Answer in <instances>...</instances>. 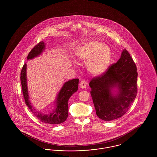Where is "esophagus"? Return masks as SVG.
I'll return each mask as SVG.
<instances>
[{"instance_id":"esophagus-1","label":"esophagus","mask_w":157,"mask_h":157,"mask_svg":"<svg viewBox=\"0 0 157 157\" xmlns=\"http://www.w3.org/2000/svg\"><path fill=\"white\" fill-rule=\"evenodd\" d=\"M86 85H87V83H86V81H81V82H80V83H79V86L82 89H84V88H85L86 87Z\"/></svg>"}]
</instances>
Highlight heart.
<instances>
[{
    "instance_id": "heart-1",
    "label": "heart",
    "mask_w": 157,
    "mask_h": 157,
    "mask_svg": "<svg viewBox=\"0 0 157 157\" xmlns=\"http://www.w3.org/2000/svg\"><path fill=\"white\" fill-rule=\"evenodd\" d=\"M78 59L86 62V68L92 75L99 76L109 67L112 54L110 48L97 40H91L82 44L76 52Z\"/></svg>"
}]
</instances>
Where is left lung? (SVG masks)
I'll return each instance as SVG.
<instances>
[{
    "label": "left lung",
    "mask_w": 157,
    "mask_h": 157,
    "mask_svg": "<svg viewBox=\"0 0 157 157\" xmlns=\"http://www.w3.org/2000/svg\"><path fill=\"white\" fill-rule=\"evenodd\" d=\"M138 72L126 49L118 61L106 73L90 82V95L98 117L106 121L120 118L134 101L137 93Z\"/></svg>",
    "instance_id": "left-lung-1"
}]
</instances>
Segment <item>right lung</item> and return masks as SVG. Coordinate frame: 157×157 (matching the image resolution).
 I'll return each instance as SVG.
<instances>
[{"label": "right lung", "instance_id": "1", "mask_svg": "<svg viewBox=\"0 0 157 157\" xmlns=\"http://www.w3.org/2000/svg\"><path fill=\"white\" fill-rule=\"evenodd\" d=\"M45 47L46 44L44 42L39 43L28 54L27 60L33 59L42 55L45 51ZM21 81L25 103L37 119L49 124H59L67 120L68 117V101L72 94L78 90L79 79H71L63 83L56 97L54 109L48 113L37 111L32 105L28 87L26 63L21 71Z\"/></svg>", "mask_w": 157, "mask_h": 157}]
</instances>
